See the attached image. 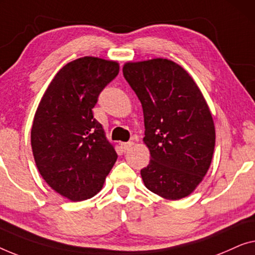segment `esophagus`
<instances>
[{
	"instance_id": "1",
	"label": "esophagus",
	"mask_w": 255,
	"mask_h": 255,
	"mask_svg": "<svg viewBox=\"0 0 255 255\" xmlns=\"http://www.w3.org/2000/svg\"><path fill=\"white\" fill-rule=\"evenodd\" d=\"M132 145H134V142H131V141L125 142V143H123V144H121V146H123V149L125 150V151H127V150L132 148Z\"/></svg>"
}]
</instances>
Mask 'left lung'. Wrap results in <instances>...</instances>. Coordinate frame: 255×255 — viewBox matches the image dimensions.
Returning <instances> with one entry per match:
<instances>
[{
  "label": "left lung",
  "instance_id": "left-lung-1",
  "mask_svg": "<svg viewBox=\"0 0 255 255\" xmlns=\"http://www.w3.org/2000/svg\"><path fill=\"white\" fill-rule=\"evenodd\" d=\"M123 71L144 116L143 142L151 156L141 170L145 187L167 200L188 196L209 170L216 138L202 92L167 59L127 62Z\"/></svg>",
  "mask_w": 255,
  "mask_h": 255
}]
</instances>
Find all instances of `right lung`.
I'll list each match as a JSON object with an SVG mask.
<instances>
[{"label": "right lung", "mask_w": 255, "mask_h": 255, "mask_svg": "<svg viewBox=\"0 0 255 255\" xmlns=\"http://www.w3.org/2000/svg\"><path fill=\"white\" fill-rule=\"evenodd\" d=\"M119 74L117 61L84 56L61 68L39 103L31 129L34 162L44 180L68 200L102 189L118 158L92 109Z\"/></svg>", "instance_id": "1"}]
</instances>
